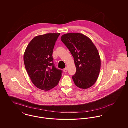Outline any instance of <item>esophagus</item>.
Returning a JSON list of instances; mask_svg holds the SVG:
<instances>
[{
    "mask_svg": "<svg viewBox=\"0 0 128 128\" xmlns=\"http://www.w3.org/2000/svg\"><path fill=\"white\" fill-rule=\"evenodd\" d=\"M64 72H68V68H64Z\"/></svg>",
    "mask_w": 128,
    "mask_h": 128,
    "instance_id": "1",
    "label": "esophagus"
}]
</instances>
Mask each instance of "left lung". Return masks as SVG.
<instances>
[{
	"label": "left lung",
	"instance_id": "left-lung-1",
	"mask_svg": "<svg viewBox=\"0 0 128 128\" xmlns=\"http://www.w3.org/2000/svg\"><path fill=\"white\" fill-rule=\"evenodd\" d=\"M61 40L74 58L76 72L72 76L75 85L81 89L90 88L96 81L100 70L98 52L87 36L70 33L63 35Z\"/></svg>",
	"mask_w": 128,
	"mask_h": 128
}]
</instances>
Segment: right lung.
Wrapping results in <instances>:
<instances>
[{"label":"right lung","mask_w":128,"mask_h":128,"mask_svg":"<svg viewBox=\"0 0 128 128\" xmlns=\"http://www.w3.org/2000/svg\"><path fill=\"white\" fill-rule=\"evenodd\" d=\"M60 34H47L35 37L25 51L26 69L33 84L39 89L49 91L58 85L62 71L56 68L53 52Z\"/></svg>","instance_id":"1"}]
</instances>
